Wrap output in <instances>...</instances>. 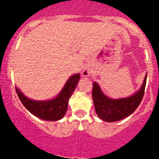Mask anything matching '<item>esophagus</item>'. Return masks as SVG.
<instances>
[{
    "label": "esophagus",
    "mask_w": 159,
    "mask_h": 159,
    "mask_svg": "<svg viewBox=\"0 0 159 159\" xmlns=\"http://www.w3.org/2000/svg\"><path fill=\"white\" fill-rule=\"evenodd\" d=\"M82 75H83V76L88 77L90 75V70L88 69H84L82 71Z\"/></svg>",
    "instance_id": "esophagus-1"
}]
</instances>
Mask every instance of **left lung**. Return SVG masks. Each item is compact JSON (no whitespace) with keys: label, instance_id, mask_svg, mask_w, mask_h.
<instances>
[{"label":"left lung","instance_id":"obj_1","mask_svg":"<svg viewBox=\"0 0 159 159\" xmlns=\"http://www.w3.org/2000/svg\"><path fill=\"white\" fill-rule=\"evenodd\" d=\"M145 75L142 88L139 91L129 98L111 99L102 92L98 83H93L92 98L98 116L108 122L120 121L132 114L139 107L143 98L146 85Z\"/></svg>","mask_w":159,"mask_h":159}]
</instances>
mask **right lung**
Instances as JSON below:
<instances>
[{
    "mask_svg": "<svg viewBox=\"0 0 159 159\" xmlns=\"http://www.w3.org/2000/svg\"><path fill=\"white\" fill-rule=\"evenodd\" d=\"M80 79L79 74L71 76L55 98L49 101H34L24 95L15 88L17 96L24 106L31 114L46 121H57L65 116L68 110V101Z\"/></svg>",
    "mask_w": 159,
    "mask_h": 159,
    "instance_id": "add662e5",
    "label": "right lung"
}]
</instances>
